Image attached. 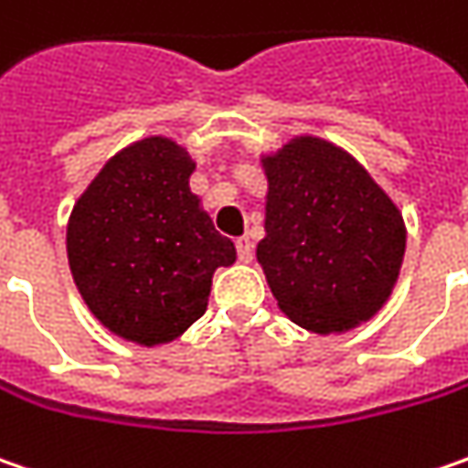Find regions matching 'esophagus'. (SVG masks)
<instances>
[{
    "instance_id": "34e87169",
    "label": "esophagus",
    "mask_w": 468,
    "mask_h": 468,
    "mask_svg": "<svg viewBox=\"0 0 468 468\" xmlns=\"http://www.w3.org/2000/svg\"><path fill=\"white\" fill-rule=\"evenodd\" d=\"M234 245H237V255H239V261H242V263H250V261H252V242H250L247 237H239Z\"/></svg>"
}]
</instances>
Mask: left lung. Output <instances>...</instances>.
I'll use <instances>...</instances> for the list:
<instances>
[{"label":"left lung","mask_w":468,"mask_h":468,"mask_svg":"<svg viewBox=\"0 0 468 468\" xmlns=\"http://www.w3.org/2000/svg\"><path fill=\"white\" fill-rule=\"evenodd\" d=\"M258 263L297 326L332 335L368 321L392 292L406 226L395 202L337 144L297 136L271 157Z\"/></svg>","instance_id":"obj_1"}]
</instances>
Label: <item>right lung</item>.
<instances>
[{
    "mask_svg": "<svg viewBox=\"0 0 468 468\" xmlns=\"http://www.w3.org/2000/svg\"><path fill=\"white\" fill-rule=\"evenodd\" d=\"M195 160L165 136L110 157L68 221V263L89 311L118 337L160 345L207 308L237 250L189 189Z\"/></svg>",
    "mask_w": 468,
    "mask_h": 468,
    "instance_id": "obj_1",
    "label": "right lung"
}]
</instances>
